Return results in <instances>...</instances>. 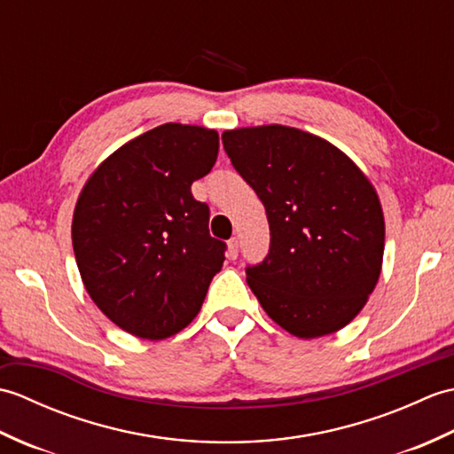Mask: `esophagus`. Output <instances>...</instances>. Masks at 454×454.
<instances>
[{
    "mask_svg": "<svg viewBox=\"0 0 454 454\" xmlns=\"http://www.w3.org/2000/svg\"><path fill=\"white\" fill-rule=\"evenodd\" d=\"M238 247H239L238 238L230 239V242H228V255H230V259H236L238 257Z\"/></svg>",
    "mask_w": 454,
    "mask_h": 454,
    "instance_id": "1",
    "label": "esophagus"
}]
</instances>
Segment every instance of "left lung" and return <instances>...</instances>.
I'll list each match as a JSON object with an SVG mask.
<instances>
[{"label": "left lung", "instance_id": "1", "mask_svg": "<svg viewBox=\"0 0 454 454\" xmlns=\"http://www.w3.org/2000/svg\"><path fill=\"white\" fill-rule=\"evenodd\" d=\"M222 144L267 212L269 254L246 269L259 304L302 340L341 330L382 269L384 216L371 181L333 144L283 124L226 130Z\"/></svg>", "mask_w": 454, "mask_h": 454}]
</instances>
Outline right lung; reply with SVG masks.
Listing matches in <instances>:
<instances>
[{"instance_id":"1","label":"right lung","mask_w":454,"mask_h":454,"mask_svg":"<svg viewBox=\"0 0 454 454\" xmlns=\"http://www.w3.org/2000/svg\"><path fill=\"white\" fill-rule=\"evenodd\" d=\"M218 156V132L168 122L124 144L91 173L72 244L91 301L121 330L166 340L200 310L224 263L210 210L191 192Z\"/></svg>"}]
</instances>
